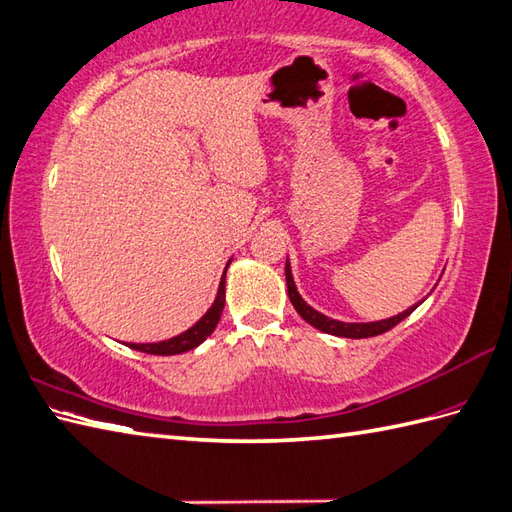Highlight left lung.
<instances>
[{
	"label": "left lung",
	"instance_id": "8db88e82",
	"mask_svg": "<svg viewBox=\"0 0 512 512\" xmlns=\"http://www.w3.org/2000/svg\"><path fill=\"white\" fill-rule=\"evenodd\" d=\"M285 276H287V291H289V300L293 304V309L300 313V317L304 322H309L311 326H315L317 331L322 333H328V335H337V337H348V339H363V337H374V335H381L385 331H390V328H394L399 322H403L407 315H410L416 306L420 304H414L410 306V309L394 315V317H388V320H381V322H366V324H348V322H339V320H331V317L322 315L320 311H315L313 306L306 304L302 300V295L298 293V289H295V282H293V276H291V267H289V260L285 265Z\"/></svg>",
	"mask_w": 512,
	"mask_h": 512
}]
</instances>
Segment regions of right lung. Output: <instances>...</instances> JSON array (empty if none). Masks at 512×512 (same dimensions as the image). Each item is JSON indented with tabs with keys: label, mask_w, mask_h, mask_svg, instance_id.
I'll return each mask as SVG.
<instances>
[{
	"label": "right lung",
	"mask_w": 512,
	"mask_h": 512,
	"mask_svg": "<svg viewBox=\"0 0 512 512\" xmlns=\"http://www.w3.org/2000/svg\"><path fill=\"white\" fill-rule=\"evenodd\" d=\"M232 263V260H230ZM227 263V267H230ZM225 267V271H227ZM225 271H223V278H221V285L217 291V298H214L212 306L208 309V313L201 317V320L190 326L188 331H184L177 337H170L164 339V342H155V344H127L133 350H140V352H149V355H181V352H188L192 348H197L201 342H206V339L212 335L214 328H217L219 320H221V313H223V304H225Z\"/></svg>",
	"instance_id": "1"
}]
</instances>
